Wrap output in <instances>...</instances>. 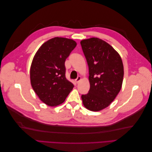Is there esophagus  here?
Here are the masks:
<instances>
[{
    "label": "esophagus",
    "instance_id": "esophagus-1",
    "mask_svg": "<svg viewBox=\"0 0 152 152\" xmlns=\"http://www.w3.org/2000/svg\"><path fill=\"white\" fill-rule=\"evenodd\" d=\"M81 79H82V78H81V77H80V76H79L78 77L77 79H75V82H77V83H79V82L81 80Z\"/></svg>",
    "mask_w": 152,
    "mask_h": 152
}]
</instances>
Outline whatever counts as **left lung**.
<instances>
[{
	"mask_svg": "<svg viewBox=\"0 0 152 152\" xmlns=\"http://www.w3.org/2000/svg\"><path fill=\"white\" fill-rule=\"evenodd\" d=\"M80 44L89 66V93L82 95L84 107L98 112L108 107L120 92L124 66L119 54L99 38L81 40Z\"/></svg>",
	"mask_w": 152,
	"mask_h": 152,
	"instance_id": "8db88e82",
	"label": "left lung"
}]
</instances>
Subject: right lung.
Listing matches in <instances>:
<instances>
[{"label": "right lung", "mask_w": 152, "mask_h": 152, "mask_svg": "<svg viewBox=\"0 0 152 152\" xmlns=\"http://www.w3.org/2000/svg\"><path fill=\"white\" fill-rule=\"evenodd\" d=\"M76 45L72 39H50L41 45L32 60L31 87L39 99L50 107L63 103L73 88L65 77V62Z\"/></svg>", "instance_id": "right-lung-1"}]
</instances>
